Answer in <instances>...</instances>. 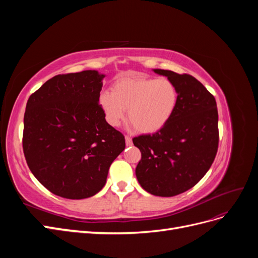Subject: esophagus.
<instances>
[{
	"label": "esophagus",
	"instance_id": "esophagus-1",
	"mask_svg": "<svg viewBox=\"0 0 258 258\" xmlns=\"http://www.w3.org/2000/svg\"><path fill=\"white\" fill-rule=\"evenodd\" d=\"M124 140H126V145H127V146L132 145V139H131L129 136H126V138H124Z\"/></svg>",
	"mask_w": 258,
	"mask_h": 258
}]
</instances>
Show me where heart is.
Returning <instances> with one entry per match:
<instances>
[{
	"label": "heart",
	"mask_w": 258,
	"mask_h": 258,
	"mask_svg": "<svg viewBox=\"0 0 258 258\" xmlns=\"http://www.w3.org/2000/svg\"><path fill=\"white\" fill-rule=\"evenodd\" d=\"M105 120L117 127L128 118L142 134H155L172 118L178 103L176 85L167 77L124 76L117 80L111 92H102L99 98Z\"/></svg>",
	"instance_id": "b5f03b06"
}]
</instances>
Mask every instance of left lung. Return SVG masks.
Listing matches in <instances>:
<instances>
[{
  "label": "left lung",
  "mask_w": 258,
  "mask_h": 258,
  "mask_svg": "<svg viewBox=\"0 0 258 258\" xmlns=\"http://www.w3.org/2000/svg\"><path fill=\"white\" fill-rule=\"evenodd\" d=\"M154 72L176 85L178 103L162 129L132 140L142 155L136 175L147 192L172 197L190 189L212 166L218 147L217 106L194 76L160 69Z\"/></svg>",
  "instance_id": "left-lung-1"
}]
</instances>
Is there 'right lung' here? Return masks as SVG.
I'll return each instance as SVG.
<instances>
[{
    "label": "right lung",
    "mask_w": 258,
    "mask_h": 258,
    "mask_svg": "<svg viewBox=\"0 0 258 258\" xmlns=\"http://www.w3.org/2000/svg\"><path fill=\"white\" fill-rule=\"evenodd\" d=\"M104 77L96 70L56 75L27 102L23 153L37 181L57 196L85 199L99 192L126 146L99 104Z\"/></svg>",
    "instance_id": "obj_1"
}]
</instances>
